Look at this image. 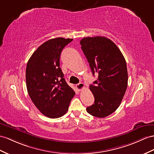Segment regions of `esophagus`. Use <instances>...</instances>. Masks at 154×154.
Listing matches in <instances>:
<instances>
[{
	"mask_svg": "<svg viewBox=\"0 0 154 154\" xmlns=\"http://www.w3.org/2000/svg\"><path fill=\"white\" fill-rule=\"evenodd\" d=\"M76 88H77L78 90H82V89H84L85 88V85L83 83H79V84H77L76 85Z\"/></svg>",
	"mask_w": 154,
	"mask_h": 154,
	"instance_id": "obj_1",
	"label": "esophagus"
}]
</instances>
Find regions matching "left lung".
I'll return each instance as SVG.
<instances>
[{
    "mask_svg": "<svg viewBox=\"0 0 154 154\" xmlns=\"http://www.w3.org/2000/svg\"><path fill=\"white\" fill-rule=\"evenodd\" d=\"M80 43L93 75L98 73L95 85H90L95 98L94 104L86 111L94 116L106 117L118 108L127 89L125 60L115 43L107 38H84Z\"/></svg>",
    "mask_w": 154,
    "mask_h": 154,
    "instance_id": "obj_1",
    "label": "left lung"
}]
</instances>
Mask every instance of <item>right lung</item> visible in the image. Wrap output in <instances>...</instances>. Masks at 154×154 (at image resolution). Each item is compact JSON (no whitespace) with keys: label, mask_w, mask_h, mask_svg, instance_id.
Wrapping results in <instances>:
<instances>
[{"label":"right lung","mask_w":154,"mask_h":154,"mask_svg":"<svg viewBox=\"0 0 154 154\" xmlns=\"http://www.w3.org/2000/svg\"><path fill=\"white\" fill-rule=\"evenodd\" d=\"M73 39L57 38L44 42L27 62L26 83L33 103L43 115L50 118L62 116L75 96L60 68L62 49Z\"/></svg>","instance_id":"right-lung-1"}]
</instances>
